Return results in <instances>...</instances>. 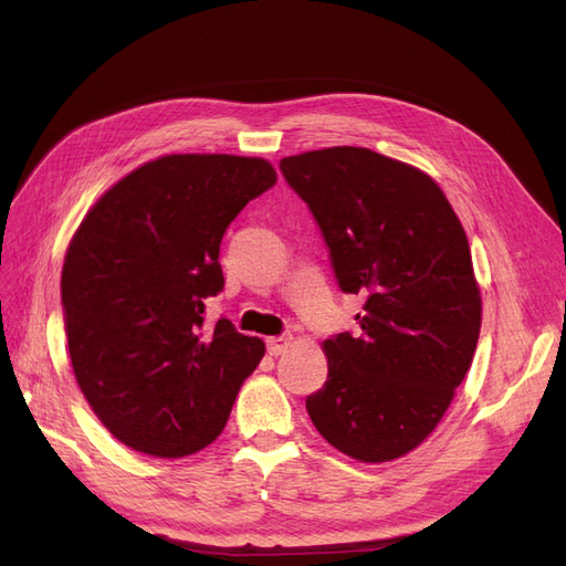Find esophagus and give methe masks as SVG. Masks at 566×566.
<instances>
[{
	"instance_id": "1",
	"label": "esophagus",
	"mask_w": 566,
	"mask_h": 566,
	"mask_svg": "<svg viewBox=\"0 0 566 566\" xmlns=\"http://www.w3.org/2000/svg\"><path fill=\"white\" fill-rule=\"evenodd\" d=\"M290 342H293V337H290V335L269 337V339H266V349H269L271 356H281V354L290 347Z\"/></svg>"
}]
</instances>
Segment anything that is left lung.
Masks as SVG:
<instances>
[{
	"instance_id": "8db88e82",
	"label": "left lung",
	"mask_w": 566,
	"mask_h": 566,
	"mask_svg": "<svg viewBox=\"0 0 566 566\" xmlns=\"http://www.w3.org/2000/svg\"><path fill=\"white\" fill-rule=\"evenodd\" d=\"M310 205L358 333L323 342L328 380L306 397L323 439L361 462L401 458L432 434L465 378L482 297L465 229L432 177L370 148L281 160Z\"/></svg>"
}]
</instances>
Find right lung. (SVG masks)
I'll return each mask as SVG.
<instances>
[{"instance_id":"obj_1","label":"right lung","mask_w":566,"mask_h":566,"mask_svg":"<svg viewBox=\"0 0 566 566\" xmlns=\"http://www.w3.org/2000/svg\"><path fill=\"white\" fill-rule=\"evenodd\" d=\"M276 184L262 158L163 156L96 200L65 252L61 300L75 380L125 447L184 458L212 443L264 356L205 304L224 287L219 245Z\"/></svg>"}]
</instances>
